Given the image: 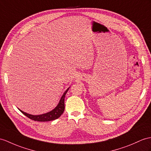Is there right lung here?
Returning a JSON list of instances; mask_svg holds the SVG:
<instances>
[{
  "label": "right lung",
  "mask_w": 151,
  "mask_h": 151,
  "mask_svg": "<svg viewBox=\"0 0 151 151\" xmlns=\"http://www.w3.org/2000/svg\"><path fill=\"white\" fill-rule=\"evenodd\" d=\"M69 88L70 87L65 91V93L63 94V95H62L60 101L59 102V103L56 107L54 109H52V111H50L47 113L42 114V115H31V114L24 112L20 109H19L24 115H25L27 117H28V118L35 121H38V122H48V121H52L55 119H57L62 115V114H63L65 110V95L67 93Z\"/></svg>",
  "instance_id": "add662e5"
}]
</instances>
